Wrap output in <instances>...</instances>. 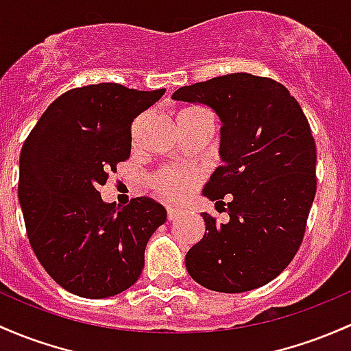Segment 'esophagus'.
<instances>
[{
    "label": "esophagus",
    "instance_id": "obj_1",
    "mask_svg": "<svg viewBox=\"0 0 351 351\" xmlns=\"http://www.w3.org/2000/svg\"><path fill=\"white\" fill-rule=\"evenodd\" d=\"M166 212H168V220H175L182 215V210L173 208V206H168V208H166Z\"/></svg>",
    "mask_w": 351,
    "mask_h": 351
}]
</instances>
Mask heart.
I'll return each instance as SVG.
<instances>
[{"label":"heart","mask_w":351,"mask_h":351,"mask_svg":"<svg viewBox=\"0 0 351 351\" xmlns=\"http://www.w3.org/2000/svg\"><path fill=\"white\" fill-rule=\"evenodd\" d=\"M195 109L197 108L182 110L180 116ZM200 182L202 173L198 169L183 168V166H165L153 175L151 186L161 198L178 204V202L186 200Z\"/></svg>","instance_id":"b5f03b06"}]
</instances>
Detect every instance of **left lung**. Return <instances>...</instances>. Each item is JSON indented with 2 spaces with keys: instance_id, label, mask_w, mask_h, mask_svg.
<instances>
[{
  "instance_id": "obj_1",
  "label": "left lung",
  "mask_w": 351,
  "mask_h": 351,
  "mask_svg": "<svg viewBox=\"0 0 351 351\" xmlns=\"http://www.w3.org/2000/svg\"><path fill=\"white\" fill-rule=\"evenodd\" d=\"M175 101L212 108L222 121L220 158L204 195L228 222L202 213L205 235L188 250V274L219 293H245L287 267L300 249L316 193V145L282 84L228 73L185 86Z\"/></svg>"
}]
</instances>
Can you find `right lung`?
<instances>
[{
    "label": "right lung",
    "mask_w": 351,
    "mask_h": 351,
    "mask_svg": "<svg viewBox=\"0 0 351 351\" xmlns=\"http://www.w3.org/2000/svg\"><path fill=\"white\" fill-rule=\"evenodd\" d=\"M165 88L136 90L104 82L55 99L20 154L18 198L36 259L58 286L101 300L131 287L145 249L165 223L153 198L104 204L99 186L131 154V124Z\"/></svg>",
    "instance_id": "right-lung-1"
}]
</instances>
